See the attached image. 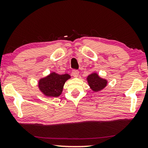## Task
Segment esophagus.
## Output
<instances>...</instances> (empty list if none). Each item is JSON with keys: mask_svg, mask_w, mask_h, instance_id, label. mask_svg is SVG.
<instances>
[{"mask_svg": "<svg viewBox=\"0 0 148 148\" xmlns=\"http://www.w3.org/2000/svg\"><path fill=\"white\" fill-rule=\"evenodd\" d=\"M72 74V75H73V76H74V77L76 78V77H78V76H79V71H78V70H73Z\"/></svg>", "mask_w": 148, "mask_h": 148, "instance_id": "34e87169", "label": "esophagus"}]
</instances>
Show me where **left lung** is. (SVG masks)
<instances>
[{
	"mask_svg": "<svg viewBox=\"0 0 148 148\" xmlns=\"http://www.w3.org/2000/svg\"><path fill=\"white\" fill-rule=\"evenodd\" d=\"M86 79L90 89L95 92L102 90L103 88H106L108 84L106 79L100 77L99 74L96 72L92 73L88 75Z\"/></svg>",
	"mask_w": 148,
	"mask_h": 148,
	"instance_id": "left-lung-1",
	"label": "left lung"
}]
</instances>
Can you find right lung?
<instances>
[{
    "instance_id": "add662e5",
    "label": "right lung",
    "mask_w": 148,
    "mask_h": 148,
    "mask_svg": "<svg viewBox=\"0 0 148 148\" xmlns=\"http://www.w3.org/2000/svg\"><path fill=\"white\" fill-rule=\"evenodd\" d=\"M71 78L68 74H59L53 72L45 77L39 80L38 88L45 96L58 97L61 95L66 81Z\"/></svg>"
}]
</instances>
